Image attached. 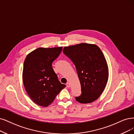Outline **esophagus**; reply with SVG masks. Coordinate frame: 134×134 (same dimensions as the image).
<instances>
[{
  "label": "esophagus",
  "instance_id": "34e87169",
  "mask_svg": "<svg viewBox=\"0 0 134 134\" xmlns=\"http://www.w3.org/2000/svg\"><path fill=\"white\" fill-rule=\"evenodd\" d=\"M66 86H67V87H70V83L67 82V83H66Z\"/></svg>",
  "mask_w": 134,
  "mask_h": 134
}]
</instances>
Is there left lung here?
Here are the masks:
<instances>
[{
	"label": "left lung",
	"instance_id": "obj_1",
	"mask_svg": "<svg viewBox=\"0 0 134 134\" xmlns=\"http://www.w3.org/2000/svg\"><path fill=\"white\" fill-rule=\"evenodd\" d=\"M63 52L76 68L81 86V94L76 100L90 103L100 97L108 80V68L104 56L96 44L82 43L65 47Z\"/></svg>",
	"mask_w": 134,
	"mask_h": 134
}]
</instances>
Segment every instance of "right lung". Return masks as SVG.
I'll list each match as a JSON object with an SVG mask.
<instances>
[{
  "label": "right lung",
  "instance_id": "add662e5",
  "mask_svg": "<svg viewBox=\"0 0 134 134\" xmlns=\"http://www.w3.org/2000/svg\"><path fill=\"white\" fill-rule=\"evenodd\" d=\"M62 47L38 48L30 53L24 63L23 80L27 94L36 104L46 107L66 87L58 81L52 67Z\"/></svg>",
  "mask_w": 134,
  "mask_h": 134
}]
</instances>
